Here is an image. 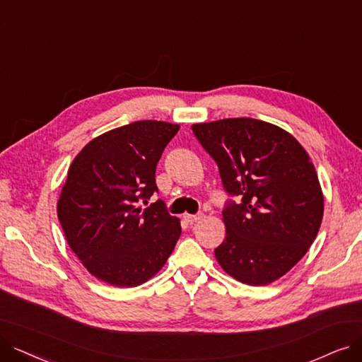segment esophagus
Listing matches in <instances>:
<instances>
[{
  "label": "esophagus",
  "mask_w": 362,
  "mask_h": 362,
  "mask_svg": "<svg viewBox=\"0 0 362 362\" xmlns=\"http://www.w3.org/2000/svg\"><path fill=\"white\" fill-rule=\"evenodd\" d=\"M202 218V214H184V220L187 221V223H196V221H199Z\"/></svg>",
  "instance_id": "obj_1"
}]
</instances>
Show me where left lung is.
<instances>
[{
  "instance_id": "8db88e82",
  "label": "left lung",
  "mask_w": 362,
  "mask_h": 362,
  "mask_svg": "<svg viewBox=\"0 0 362 362\" xmlns=\"http://www.w3.org/2000/svg\"><path fill=\"white\" fill-rule=\"evenodd\" d=\"M218 165L226 239L215 258L247 285H269L305 257L320 231L324 194L306 150L282 127L250 117L192 126Z\"/></svg>"
}]
</instances>
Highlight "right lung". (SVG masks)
Segmentation results:
<instances>
[{
    "instance_id": "1",
    "label": "right lung",
    "mask_w": 362,
    "mask_h": 362,
    "mask_svg": "<svg viewBox=\"0 0 362 362\" xmlns=\"http://www.w3.org/2000/svg\"><path fill=\"white\" fill-rule=\"evenodd\" d=\"M178 124L141 120L93 138L72 160L57 200L69 248L95 278L131 288L151 279L175 248L180 218L150 199L156 166Z\"/></svg>"
}]
</instances>
